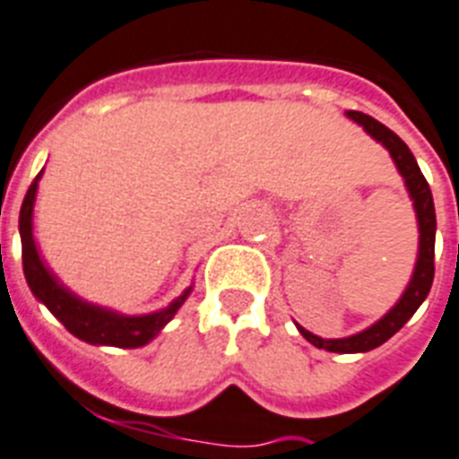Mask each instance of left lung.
I'll use <instances>...</instances> for the list:
<instances>
[{
	"instance_id": "left-lung-1",
	"label": "left lung",
	"mask_w": 459,
	"mask_h": 459,
	"mask_svg": "<svg viewBox=\"0 0 459 459\" xmlns=\"http://www.w3.org/2000/svg\"><path fill=\"white\" fill-rule=\"evenodd\" d=\"M346 115L351 117L353 122H359L365 132L370 134L372 139H377L379 143L385 145L386 151L391 152V158L396 162L398 171L403 174L405 186L411 191L412 204H415L417 212V223H420V255H417L415 273H412V281L408 285V290L403 292V297L398 299V304L391 308L389 314L382 320H377L375 325L363 330V333L353 334V337L346 339H323L311 334L308 330H304L301 325L299 333L311 342L318 349H325V351L333 353H363L372 351L382 346L389 337L401 330V327L412 318L420 304L427 299V294L431 290V282H434V242H436V212H434V197H431V188L427 184V178L420 171L415 155L411 152V148L401 141V136L391 132L389 126H385L382 122H377L370 115L359 113V110H346Z\"/></svg>"
}]
</instances>
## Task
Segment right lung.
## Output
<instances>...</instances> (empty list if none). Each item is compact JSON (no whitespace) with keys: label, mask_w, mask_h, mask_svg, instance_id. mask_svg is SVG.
<instances>
[{"label":"right lung","mask_w":459,"mask_h":459,"mask_svg":"<svg viewBox=\"0 0 459 459\" xmlns=\"http://www.w3.org/2000/svg\"><path fill=\"white\" fill-rule=\"evenodd\" d=\"M39 177H42V171L30 184L23 204H21V217H18L21 245H23V273L32 294L56 318L61 320L68 333L84 339L89 344L120 346V349H136V346L148 344L174 318V314L186 301L191 288L186 290L177 301H171L167 308L148 316H120L115 311H108V308L87 304L80 297H74L73 292H68L42 264V259L37 255L35 238H32V207H35Z\"/></svg>","instance_id":"obj_1"}]
</instances>
